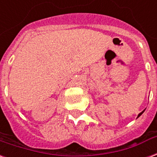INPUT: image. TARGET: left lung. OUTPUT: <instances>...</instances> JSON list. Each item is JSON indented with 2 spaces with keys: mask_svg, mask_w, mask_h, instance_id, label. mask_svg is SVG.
<instances>
[{
  "mask_svg": "<svg viewBox=\"0 0 157 157\" xmlns=\"http://www.w3.org/2000/svg\"><path fill=\"white\" fill-rule=\"evenodd\" d=\"M143 112H144V111H141V112H140V113H139V115H138V117H140V115L142 114V113H143Z\"/></svg>",
  "mask_w": 157,
  "mask_h": 157,
  "instance_id": "obj_1",
  "label": "left lung"
}]
</instances>
